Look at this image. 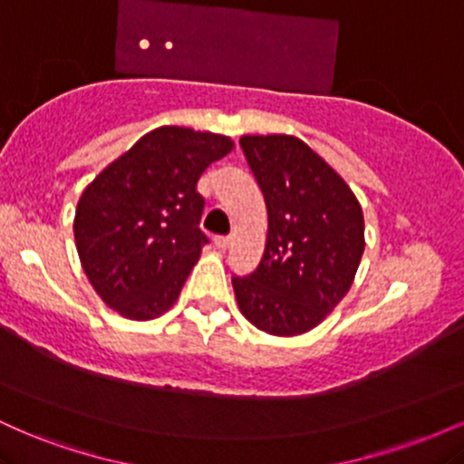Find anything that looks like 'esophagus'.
<instances>
[{
    "mask_svg": "<svg viewBox=\"0 0 464 464\" xmlns=\"http://www.w3.org/2000/svg\"><path fill=\"white\" fill-rule=\"evenodd\" d=\"M214 244H216V248L227 250L228 246H231V237H227V236H216V237H214Z\"/></svg>",
    "mask_w": 464,
    "mask_h": 464,
    "instance_id": "obj_1",
    "label": "esophagus"
}]
</instances>
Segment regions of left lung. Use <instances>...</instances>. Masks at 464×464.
Returning a JSON list of instances; mask_svg holds the SVG:
<instances>
[{
  "instance_id": "8db88e82",
  "label": "left lung",
  "mask_w": 464,
  "mask_h": 464,
  "mask_svg": "<svg viewBox=\"0 0 464 464\" xmlns=\"http://www.w3.org/2000/svg\"><path fill=\"white\" fill-rule=\"evenodd\" d=\"M268 209L264 257L246 276L233 275L239 310L257 329L299 335L343 301L362 253L364 216L332 165L292 135L239 140Z\"/></svg>"
}]
</instances>
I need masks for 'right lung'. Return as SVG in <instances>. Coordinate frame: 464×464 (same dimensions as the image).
Here are the masks:
<instances>
[{
    "label": "right lung",
    "mask_w": 464,
    "mask_h": 464,
    "mask_svg": "<svg viewBox=\"0 0 464 464\" xmlns=\"http://www.w3.org/2000/svg\"><path fill=\"white\" fill-rule=\"evenodd\" d=\"M233 150L214 132L161 126L104 168L78 200L73 236L102 301L132 321L179 299L209 239L200 231V174Z\"/></svg>",
    "instance_id": "right-lung-1"
}]
</instances>
